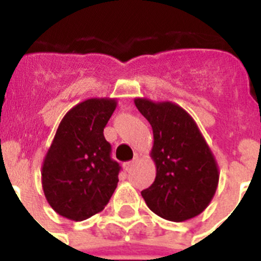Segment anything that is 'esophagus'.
I'll use <instances>...</instances> for the list:
<instances>
[{
  "instance_id": "34e87169",
  "label": "esophagus",
  "mask_w": 261,
  "mask_h": 261,
  "mask_svg": "<svg viewBox=\"0 0 261 261\" xmlns=\"http://www.w3.org/2000/svg\"><path fill=\"white\" fill-rule=\"evenodd\" d=\"M137 161H138V156H135V158H133L132 161H129V162L124 163V168H125L126 171H129V170H132V167L136 165V162H137Z\"/></svg>"
}]
</instances>
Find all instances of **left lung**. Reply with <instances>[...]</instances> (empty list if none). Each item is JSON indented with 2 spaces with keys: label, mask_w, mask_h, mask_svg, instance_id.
Returning a JSON list of instances; mask_svg holds the SVG:
<instances>
[{
  "label": "left lung",
  "mask_w": 261,
  "mask_h": 261,
  "mask_svg": "<svg viewBox=\"0 0 261 261\" xmlns=\"http://www.w3.org/2000/svg\"><path fill=\"white\" fill-rule=\"evenodd\" d=\"M135 105L153 128L150 156L155 180L141 192L151 212L183 222L206 209L218 187V165L188 112L172 102L136 98Z\"/></svg>",
  "instance_id": "8db88e82"
}]
</instances>
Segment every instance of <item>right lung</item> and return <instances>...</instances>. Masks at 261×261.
<instances>
[{"mask_svg": "<svg viewBox=\"0 0 261 261\" xmlns=\"http://www.w3.org/2000/svg\"><path fill=\"white\" fill-rule=\"evenodd\" d=\"M116 99L91 98L66 112L41 166L45 199L60 216L84 221L105 209L119 181L103 130Z\"/></svg>", "mask_w": 261, "mask_h": 261, "instance_id": "right-lung-1", "label": "right lung"}]
</instances>
